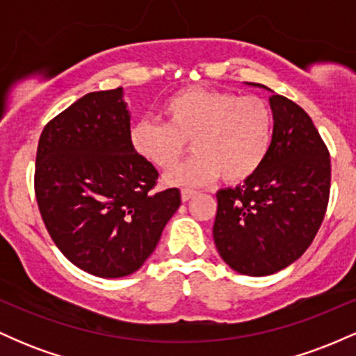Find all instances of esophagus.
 <instances>
[{
  "mask_svg": "<svg viewBox=\"0 0 356 356\" xmlns=\"http://www.w3.org/2000/svg\"><path fill=\"white\" fill-rule=\"evenodd\" d=\"M195 194H197V192H195L194 189H182V191H181V197H182L184 202L189 201V199L194 197Z\"/></svg>",
  "mask_w": 356,
  "mask_h": 356,
  "instance_id": "1",
  "label": "esophagus"
}]
</instances>
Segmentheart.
I'll use <instances>...</instances> for the list:
<instances>
[{
  "mask_svg": "<svg viewBox=\"0 0 356 356\" xmlns=\"http://www.w3.org/2000/svg\"><path fill=\"white\" fill-rule=\"evenodd\" d=\"M165 122L138 120L130 142L159 169H170L191 142L194 155L165 174L169 186H206L218 179L238 184L266 161L273 140V113L256 95L191 87L164 104Z\"/></svg>",
  "mask_w": 356,
  "mask_h": 356,
  "instance_id": "1",
  "label": "heart"
}]
</instances>
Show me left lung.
Masks as SVG:
<instances>
[{
  "instance_id": "left-lung-1",
  "label": "left lung",
  "mask_w": 356,
  "mask_h": 356,
  "mask_svg": "<svg viewBox=\"0 0 356 356\" xmlns=\"http://www.w3.org/2000/svg\"><path fill=\"white\" fill-rule=\"evenodd\" d=\"M275 118L266 161L243 186L216 194L214 243L234 271L268 276L313 243L332 184L328 147L313 120L283 95L269 99Z\"/></svg>"
}]
</instances>
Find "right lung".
<instances>
[{
  "instance_id": "add662e5",
  "label": "right lung",
  "mask_w": 356,
  "mask_h": 356,
  "mask_svg": "<svg viewBox=\"0 0 356 356\" xmlns=\"http://www.w3.org/2000/svg\"><path fill=\"white\" fill-rule=\"evenodd\" d=\"M157 179L130 142L122 87L87 93L40 136V214L63 256L93 276L132 275L154 252L181 206V191H155Z\"/></svg>"
}]
</instances>
